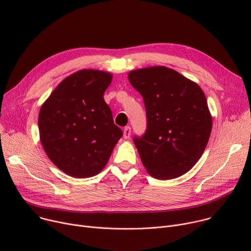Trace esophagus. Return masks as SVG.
Returning <instances> with one entry per match:
<instances>
[{"label": "esophagus", "instance_id": "34e87169", "mask_svg": "<svg viewBox=\"0 0 251 251\" xmlns=\"http://www.w3.org/2000/svg\"><path fill=\"white\" fill-rule=\"evenodd\" d=\"M130 134H131V127L130 126H126L124 128V131H123V136L125 139H128L130 137Z\"/></svg>", "mask_w": 251, "mask_h": 251}]
</instances>
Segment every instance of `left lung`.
I'll list each match as a JSON object with an SVG mask.
<instances>
[{
	"mask_svg": "<svg viewBox=\"0 0 251 251\" xmlns=\"http://www.w3.org/2000/svg\"><path fill=\"white\" fill-rule=\"evenodd\" d=\"M128 79L147 111L146 132L133 138L143 166L160 180L187 173L201 159L212 132L202 89L164 66L133 70Z\"/></svg>",
	"mask_w": 251,
	"mask_h": 251,
	"instance_id": "left-lung-1",
	"label": "left lung"
}]
</instances>
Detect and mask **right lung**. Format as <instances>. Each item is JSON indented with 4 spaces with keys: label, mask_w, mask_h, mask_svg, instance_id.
<instances>
[{
    "label": "right lung",
    "mask_w": 251,
    "mask_h": 251,
    "mask_svg": "<svg viewBox=\"0 0 251 251\" xmlns=\"http://www.w3.org/2000/svg\"><path fill=\"white\" fill-rule=\"evenodd\" d=\"M112 74L77 71L51 92L38 116L39 137L49 159L75 178L98 175L123 135L103 100Z\"/></svg>",
    "instance_id": "1"
}]
</instances>
